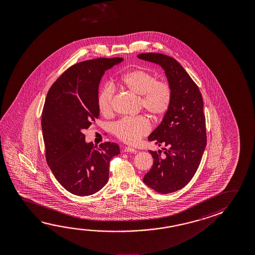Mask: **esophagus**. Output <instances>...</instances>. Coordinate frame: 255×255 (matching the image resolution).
<instances>
[{
  "label": "esophagus",
  "instance_id": "34e87169",
  "mask_svg": "<svg viewBox=\"0 0 255 255\" xmlns=\"http://www.w3.org/2000/svg\"><path fill=\"white\" fill-rule=\"evenodd\" d=\"M124 152H126V153H136L137 150L133 148V147H131V146H126L125 147V149H124Z\"/></svg>",
  "mask_w": 255,
  "mask_h": 255
}]
</instances>
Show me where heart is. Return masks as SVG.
<instances>
[{"label":"heart","instance_id":"b5f03b06","mask_svg":"<svg viewBox=\"0 0 255 255\" xmlns=\"http://www.w3.org/2000/svg\"><path fill=\"white\" fill-rule=\"evenodd\" d=\"M121 84L129 92L139 98V105L152 118L158 119L167 113L171 102L170 85L157 81L149 72L138 69L123 75ZM115 89L105 84L99 94V109L102 115L109 116L113 110ZM150 129L148 120L143 117L123 118L114 124L112 131L122 141L134 144L145 136Z\"/></svg>","mask_w":255,"mask_h":255}]
</instances>
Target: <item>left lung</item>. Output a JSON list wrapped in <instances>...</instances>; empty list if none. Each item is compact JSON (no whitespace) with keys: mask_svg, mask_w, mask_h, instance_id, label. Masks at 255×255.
I'll return each instance as SVG.
<instances>
[{"mask_svg":"<svg viewBox=\"0 0 255 255\" xmlns=\"http://www.w3.org/2000/svg\"><path fill=\"white\" fill-rule=\"evenodd\" d=\"M138 59L162 67L171 90L167 113L148 140L162 151L149 150L154 158L144 183L161 194L184 188L195 175L206 146L204 102L200 91L176 59L161 53H141Z\"/></svg>","mask_w":255,"mask_h":255,"instance_id":"1","label":"left lung"}]
</instances>
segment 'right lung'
I'll return each instance as SVG.
<instances>
[{
	"label": "right lung",
	"mask_w": 255,
	"mask_h": 255,
	"mask_svg": "<svg viewBox=\"0 0 255 255\" xmlns=\"http://www.w3.org/2000/svg\"><path fill=\"white\" fill-rule=\"evenodd\" d=\"M123 60L101 58L77 63L47 94L42 116L47 163L59 183L76 196L100 191L109 181L110 160L120 154L117 143L105 142L99 147L87 143L84 131L100 117L102 76Z\"/></svg>",
	"instance_id": "right-lung-1"
}]
</instances>
